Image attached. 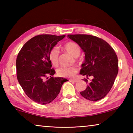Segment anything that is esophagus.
Masks as SVG:
<instances>
[{
    "instance_id": "1",
    "label": "esophagus",
    "mask_w": 133,
    "mask_h": 133,
    "mask_svg": "<svg viewBox=\"0 0 133 133\" xmlns=\"http://www.w3.org/2000/svg\"><path fill=\"white\" fill-rule=\"evenodd\" d=\"M69 82L76 83V82H77V79H70V80H69Z\"/></svg>"
}]
</instances>
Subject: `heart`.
<instances>
[{
  "instance_id": "obj_1",
  "label": "heart",
  "mask_w": 133,
  "mask_h": 133,
  "mask_svg": "<svg viewBox=\"0 0 133 133\" xmlns=\"http://www.w3.org/2000/svg\"><path fill=\"white\" fill-rule=\"evenodd\" d=\"M64 50L74 57H77L81 53V48L79 45L74 42L66 43L63 46ZM58 56L59 52L58 49L54 47L50 49L49 53V58L51 63L54 66H57L58 64ZM78 71L77 66L62 67L57 70V75L61 77H73Z\"/></svg>"
}]
</instances>
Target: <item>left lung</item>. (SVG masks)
<instances>
[{"mask_svg": "<svg viewBox=\"0 0 133 133\" xmlns=\"http://www.w3.org/2000/svg\"><path fill=\"white\" fill-rule=\"evenodd\" d=\"M85 54L80 74L93 79L80 94L87 100L96 102L107 96L114 84L118 71V58L114 49L105 40L88 35H69Z\"/></svg>", "mask_w": 133, "mask_h": 133, "instance_id": "left-lung-1", "label": "left lung"}]
</instances>
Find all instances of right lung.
Instances as JSON below:
<instances>
[{"label": "right lung", "instance_id": "right-lung-1", "mask_svg": "<svg viewBox=\"0 0 133 133\" xmlns=\"http://www.w3.org/2000/svg\"><path fill=\"white\" fill-rule=\"evenodd\" d=\"M65 35H40L27 42L16 59L17 78L24 93L31 100L40 104H47L56 98L63 84L68 81L62 77H53L49 58L50 49ZM50 75L51 78L46 77ZM46 77L48 79L44 81Z\"/></svg>", "mask_w": 133, "mask_h": 133}]
</instances>
